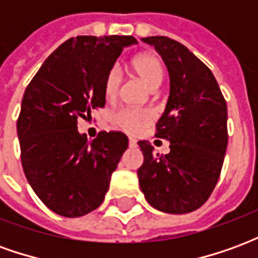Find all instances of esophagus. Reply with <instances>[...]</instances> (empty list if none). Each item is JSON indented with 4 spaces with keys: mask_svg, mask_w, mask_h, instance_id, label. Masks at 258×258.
<instances>
[{
    "mask_svg": "<svg viewBox=\"0 0 258 258\" xmlns=\"http://www.w3.org/2000/svg\"><path fill=\"white\" fill-rule=\"evenodd\" d=\"M128 145H130V148H137V141H135L134 138H130Z\"/></svg>",
    "mask_w": 258,
    "mask_h": 258,
    "instance_id": "obj_1",
    "label": "esophagus"
}]
</instances>
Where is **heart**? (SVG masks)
Masks as SVG:
<instances>
[{
  "label": "heart",
  "instance_id": "b5f03b06",
  "mask_svg": "<svg viewBox=\"0 0 258 258\" xmlns=\"http://www.w3.org/2000/svg\"><path fill=\"white\" fill-rule=\"evenodd\" d=\"M130 68L137 77L149 88L155 91L162 85L164 80V66L155 53H141L130 62ZM121 84V74L117 68L109 70L103 83V92L109 101H113L118 95ZM155 120V114L149 109H125L120 110L114 117V121L120 128L130 134H140L141 131Z\"/></svg>",
  "mask_w": 258,
  "mask_h": 258
}]
</instances>
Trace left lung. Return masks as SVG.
Wrapping results in <instances>:
<instances>
[{"instance_id": "left-lung-1", "label": "left lung", "mask_w": 258, "mask_h": 258, "mask_svg": "<svg viewBox=\"0 0 258 258\" xmlns=\"http://www.w3.org/2000/svg\"><path fill=\"white\" fill-rule=\"evenodd\" d=\"M167 66L170 95L156 137L170 142L167 155L140 141L142 194L163 213L185 214L209 199L220 178L228 145L227 102L216 77L188 48L164 36L145 37Z\"/></svg>"}]
</instances>
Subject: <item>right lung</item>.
<instances>
[{"instance_id": "1", "label": "right lung", "mask_w": 258, "mask_h": 258, "mask_svg": "<svg viewBox=\"0 0 258 258\" xmlns=\"http://www.w3.org/2000/svg\"><path fill=\"white\" fill-rule=\"evenodd\" d=\"M135 44L133 36L70 38L26 88L18 118L22 166L37 196L59 216L74 218L99 207L128 148L118 131L88 141L77 120L105 106V77L124 48Z\"/></svg>"}]
</instances>
